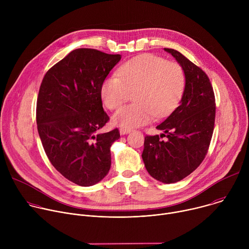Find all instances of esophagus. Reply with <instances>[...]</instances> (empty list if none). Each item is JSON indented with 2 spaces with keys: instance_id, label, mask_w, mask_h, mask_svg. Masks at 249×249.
I'll return each mask as SVG.
<instances>
[{
  "instance_id": "esophagus-1",
  "label": "esophagus",
  "mask_w": 249,
  "mask_h": 249,
  "mask_svg": "<svg viewBox=\"0 0 249 249\" xmlns=\"http://www.w3.org/2000/svg\"><path fill=\"white\" fill-rule=\"evenodd\" d=\"M119 132H120V134H121V135H125V134H128V133H130V132H131V129H129V128H124V127H121V128L119 129Z\"/></svg>"
}]
</instances>
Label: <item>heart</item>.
Here are the masks:
<instances>
[{
	"instance_id": "b5f03b06",
	"label": "heart",
	"mask_w": 249,
	"mask_h": 249,
	"mask_svg": "<svg viewBox=\"0 0 249 249\" xmlns=\"http://www.w3.org/2000/svg\"><path fill=\"white\" fill-rule=\"evenodd\" d=\"M185 88V74L175 62L144 54L124 63L117 76L106 78L100 86L104 105L110 110L118 109L135 91L136 102L123 106L113 116L116 125L133 128L150 123L155 114H169L181 99Z\"/></svg>"
}]
</instances>
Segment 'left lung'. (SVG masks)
Returning a JSON list of instances; mask_svg holds the SVG:
<instances>
[{
	"label": "left lung",
	"instance_id": "left-lung-1",
	"mask_svg": "<svg viewBox=\"0 0 249 249\" xmlns=\"http://www.w3.org/2000/svg\"><path fill=\"white\" fill-rule=\"evenodd\" d=\"M182 67L185 88L178 107L160 125V136H146L142 154L152 177L162 183L185 178L203 161L213 136L215 94L204 71L180 52L164 48ZM165 136V140L160 138Z\"/></svg>",
	"mask_w": 249,
	"mask_h": 249
}]
</instances>
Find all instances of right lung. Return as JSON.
Instances as JSON below:
<instances>
[{
  "instance_id": "add662e5",
  "label": "right lung",
  "mask_w": 249,
  "mask_h": 249,
  "mask_svg": "<svg viewBox=\"0 0 249 249\" xmlns=\"http://www.w3.org/2000/svg\"><path fill=\"white\" fill-rule=\"evenodd\" d=\"M121 55L79 48L45 74L37 97L36 122L52 165L70 181L91 186L111 165L110 147L118 129L98 131L109 120L103 110L100 86Z\"/></svg>"
}]
</instances>
